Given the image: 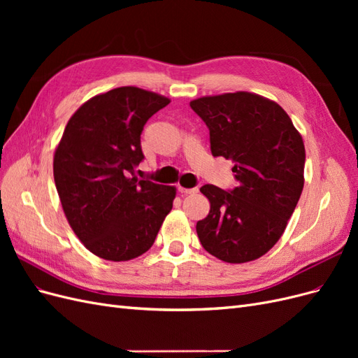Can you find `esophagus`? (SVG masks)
I'll use <instances>...</instances> for the list:
<instances>
[{
    "label": "esophagus",
    "instance_id": "obj_1",
    "mask_svg": "<svg viewBox=\"0 0 358 358\" xmlns=\"http://www.w3.org/2000/svg\"><path fill=\"white\" fill-rule=\"evenodd\" d=\"M178 189H179L180 194H197L199 192V188H182V187H179Z\"/></svg>",
    "mask_w": 358,
    "mask_h": 358
}]
</instances>
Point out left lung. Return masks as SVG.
Masks as SVG:
<instances>
[{"label":"left lung","instance_id":"left-lung-1","mask_svg":"<svg viewBox=\"0 0 358 358\" xmlns=\"http://www.w3.org/2000/svg\"><path fill=\"white\" fill-rule=\"evenodd\" d=\"M209 128L213 157L233 159L237 187L204 185L210 212L197 222L203 248L225 263L264 255L282 236L303 189L305 145L285 110L264 96L233 92L189 103Z\"/></svg>","mask_w":358,"mask_h":358}]
</instances>
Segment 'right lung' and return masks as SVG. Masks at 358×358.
Returning a JSON list of instances; mask_svg holds the SVG:
<instances>
[{"instance_id":"right-lung-1","label":"right lung","mask_w":358,"mask_h":358,"mask_svg":"<svg viewBox=\"0 0 358 358\" xmlns=\"http://www.w3.org/2000/svg\"><path fill=\"white\" fill-rule=\"evenodd\" d=\"M170 103L155 92L122 86L80 106L53 157V178L73 231L90 251L127 262L154 245L176 189L137 179L148 119Z\"/></svg>"}]
</instances>
